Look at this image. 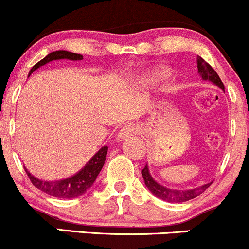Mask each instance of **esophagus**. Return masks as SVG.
I'll return each mask as SVG.
<instances>
[{"label": "esophagus", "instance_id": "esophagus-1", "mask_svg": "<svg viewBox=\"0 0 249 249\" xmlns=\"http://www.w3.org/2000/svg\"><path fill=\"white\" fill-rule=\"evenodd\" d=\"M137 132H138V128H137L136 125L127 124L119 130L118 134H117V139H118V141H124V139L128 138V137L137 134Z\"/></svg>", "mask_w": 249, "mask_h": 249}]
</instances>
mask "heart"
Wrapping results in <instances>:
<instances>
[{
	"instance_id": "obj_1",
	"label": "heart",
	"mask_w": 249,
	"mask_h": 249,
	"mask_svg": "<svg viewBox=\"0 0 249 249\" xmlns=\"http://www.w3.org/2000/svg\"><path fill=\"white\" fill-rule=\"evenodd\" d=\"M170 68L165 67V65H159V67L153 68L152 70H150L148 72L142 75L141 81L144 83V84H154V83L166 78V77L170 75Z\"/></svg>"
}]
</instances>
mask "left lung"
<instances>
[{
    "instance_id": "left-lung-1",
    "label": "left lung",
    "mask_w": 249,
    "mask_h": 249,
    "mask_svg": "<svg viewBox=\"0 0 249 249\" xmlns=\"http://www.w3.org/2000/svg\"><path fill=\"white\" fill-rule=\"evenodd\" d=\"M196 63H198L196 67H198V73L200 77H201L204 81L213 83L214 85H216V87H219L222 91H225L224 83L221 82L218 73L214 71L213 68L211 67L206 61H204L200 56H198V58H196ZM142 178H144L145 185H146L148 190H150L157 198L168 202H185L188 201V200H192L200 196L202 192H205V190L210 187V185L212 184V182H208V184L202 185V186L190 188V190H174V188H168L166 186H162L161 184H159L158 181H156V180L153 179V177L151 176L150 173V170H148L147 164L145 165V167L142 170Z\"/></svg>"
}]
</instances>
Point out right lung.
Wrapping results in <instances>:
<instances>
[{
	"mask_svg": "<svg viewBox=\"0 0 249 249\" xmlns=\"http://www.w3.org/2000/svg\"><path fill=\"white\" fill-rule=\"evenodd\" d=\"M58 59H69V61H82L83 56L79 53H70L67 50H57L50 53L44 58L41 59L38 63H36L31 70L29 71V77L34 71L38 69V68L43 67L47 63L53 61H58ZM108 147L103 146L99 148L98 152L93 154L92 158L85 164L84 167H82L78 172L73 174V176L68 177L65 179L61 180H42L36 178L33 176L27 167H24L25 172H27L28 177H29L31 182L35 187L38 190L43 191V192L50 194V196H55V198L61 199H71L77 198V196L84 194L93 185L96 181L97 177H98L99 172L102 171L103 166H104L105 158H107Z\"/></svg>",
	"mask_w": 249,
	"mask_h": 249,
	"instance_id": "right-lung-1",
	"label": "right lung"
}]
</instances>
